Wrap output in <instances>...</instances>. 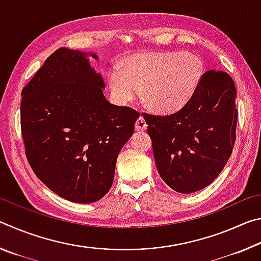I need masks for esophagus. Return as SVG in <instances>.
<instances>
[{
    "mask_svg": "<svg viewBox=\"0 0 261 261\" xmlns=\"http://www.w3.org/2000/svg\"><path fill=\"white\" fill-rule=\"evenodd\" d=\"M135 129H136V131H138V132H143V131H145V130L147 129L146 122H145V120L141 116L138 118V120L136 121Z\"/></svg>",
    "mask_w": 261,
    "mask_h": 261,
    "instance_id": "1",
    "label": "esophagus"
}]
</instances>
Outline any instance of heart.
Listing matches in <instances>:
<instances>
[{
    "mask_svg": "<svg viewBox=\"0 0 261 261\" xmlns=\"http://www.w3.org/2000/svg\"><path fill=\"white\" fill-rule=\"evenodd\" d=\"M205 67L200 57L182 53H143L109 73V88L118 105H126L144 88V100L158 113H175L199 87Z\"/></svg>",
    "mask_w": 261,
    "mask_h": 261,
    "instance_id": "1",
    "label": "heart"
}]
</instances>
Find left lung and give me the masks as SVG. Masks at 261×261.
I'll list each match as a JSON object with an SVG mask.
<instances>
[{"instance_id": "left-lung-1", "label": "left lung", "mask_w": 261, "mask_h": 261, "mask_svg": "<svg viewBox=\"0 0 261 261\" xmlns=\"http://www.w3.org/2000/svg\"><path fill=\"white\" fill-rule=\"evenodd\" d=\"M236 87L223 71L204 73L184 107L166 116L145 114L156 169L176 192L208 187L226 166L236 138Z\"/></svg>"}]
</instances>
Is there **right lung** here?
<instances>
[{
  "label": "right lung",
  "mask_w": 261,
  "mask_h": 261,
  "mask_svg": "<svg viewBox=\"0 0 261 261\" xmlns=\"http://www.w3.org/2000/svg\"><path fill=\"white\" fill-rule=\"evenodd\" d=\"M94 53L59 48L21 92L20 122L34 174L69 201L91 204L113 185L139 114L108 102Z\"/></svg>",
  "instance_id": "right-lung-1"
}]
</instances>
